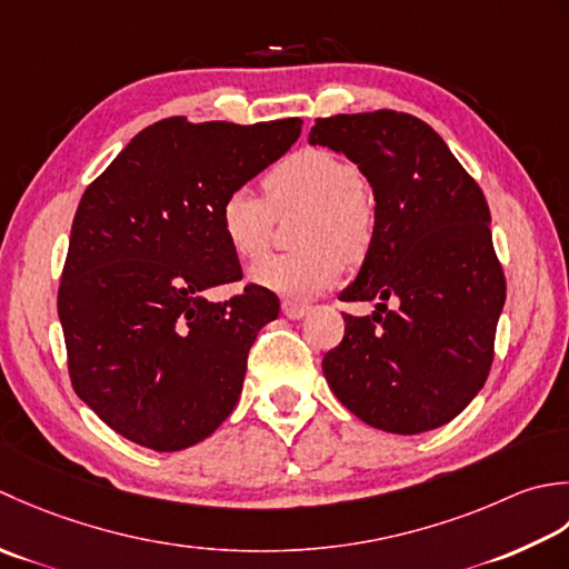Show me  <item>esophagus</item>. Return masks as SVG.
Listing matches in <instances>:
<instances>
[{"instance_id":"esophagus-1","label":"esophagus","mask_w":569,"mask_h":569,"mask_svg":"<svg viewBox=\"0 0 569 569\" xmlns=\"http://www.w3.org/2000/svg\"><path fill=\"white\" fill-rule=\"evenodd\" d=\"M282 311H284V317L287 319H301V317H307L309 315V307L307 305H301V301H282Z\"/></svg>"}]
</instances>
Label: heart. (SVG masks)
<instances>
[{
    "label": "heart",
    "instance_id": "b5f03b06",
    "mask_svg": "<svg viewBox=\"0 0 569 569\" xmlns=\"http://www.w3.org/2000/svg\"><path fill=\"white\" fill-rule=\"evenodd\" d=\"M263 199L248 187L230 191L218 208L220 233L240 260L270 248L274 213L305 211L297 228L301 250L262 260L250 280L289 299H311L339 282L346 260H361L376 233V206L361 173L329 149H299L264 177Z\"/></svg>",
    "mask_w": 569,
    "mask_h": 569
}]
</instances>
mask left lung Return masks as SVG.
I'll return each instance as SVG.
<instances>
[{
	"label": "left lung",
	"instance_id": "8db88e82",
	"mask_svg": "<svg viewBox=\"0 0 569 569\" xmlns=\"http://www.w3.org/2000/svg\"><path fill=\"white\" fill-rule=\"evenodd\" d=\"M309 144L351 159L376 199L373 242L339 299L378 305L343 317V341L321 361L329 388L376 430L442 427L489 378L506 301L483 191L445 139L405 112L317 120Z\"/></svg>",
	"mask_w": 569,
	"mask_h": 569
}]
</instances>
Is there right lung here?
<instances>
[{
    "mask_svg": "<svg viewBox=\"0 0 569 569\" xmlns=\"http://www.w3.org/2000/svg\"><path fill=\"white\" fill-rule=\"evenodd\" d=\"M299 134V118L161 120L80 199L58 289L68 373L76 396L130 442L187 449L233 412L250 346L280 299L258 284L206 299L242 277L218 208Z\"/></svg>",
    "mask_w": 569,
    "mask_h": 569,
    "instance_id": "right-lung-1",
    "label": "right lung"
}]
</instances>
